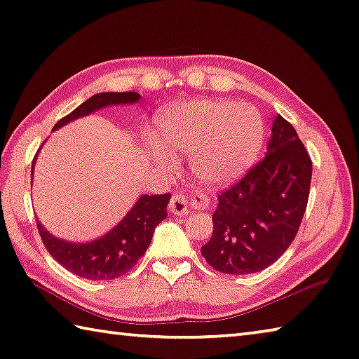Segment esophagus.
<instances>
[{"mask_svg":"<svg viewBox=\"0 0 359 359\" xmlns=\"http://www.w3.org/2000/svg\"><path fill=\"white\" fill-rule=\"evenodd\" d=\"M194 203L197 205L200 209L208 208V197H203V195H198L197 198H187L186 195H182L180 192H175L170 198V203H168V211L175 215H186L189 212V205Z\"/></svg>","mask_w":359,"mask_h":359,"instance_id":"34e87169","label":"esophagus"}]
</instances>
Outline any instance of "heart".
Here are the masks:
<instances>
[{
    "mask_svg": "<svg viewBox=\"0 0 359 359\" xmlns=\"http://www.w3.org/2000/svg\"><path fill=\"white\" fill-rule=\"evenodd\" d=\"M165 147L191 153V167L206 186H226L253 164L264 142V123L252 106L194 100L168 109L159 120ZM165 161H173L164 154Z\"/></svg>",
    "mask_w": 359,
    "mask_h": 359,
    "instance_id": "b5f03b06",
    "label": "heart"
}]
</instances>
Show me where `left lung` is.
I'll use <instances>...</instances> for the list:
<instances>
[{"label": "left lung", "instance_id": "obj_1", "mask_svg": "<svg viewBox=\"0 0 359 359\" xmlns=\"http://www.w3.org/2000/svg\"><path fill=\"white\" fill-rule=\"evenodd\" d=\"M313 162L294 126L276 116L267 154L219 195L201 255L228 275L269 267L295 239L306 211Z\"/></svg>", "mask_w": 359, "mask_h": 359}]
</instances>
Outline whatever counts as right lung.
Wrapping results in <instances>:
<instances>
[{"instance_id": "1", "label": "right lung", "mask_w": 359, "mask_h": 359, "mask_svg": "<svg viewBox=\"0 0 359 359\" xmlns=\"http://www.w3.org/2000/svg\"><path fill=\"white\" fill-rule=\"evenodd\" d=\"M137 92H106L90 97L69 116L60 118L53 130H57L72 120L84 117L111 104H130L139 101ZM32 159L31 177L34 173ZM170 194L142 195L126 217L103 238L87 243H72L51 236L37 220L39 234L45 248L72 273L87 280H114L136 266L150 245L154 228L167 217Z\"/></svg>"}]
</instances>
